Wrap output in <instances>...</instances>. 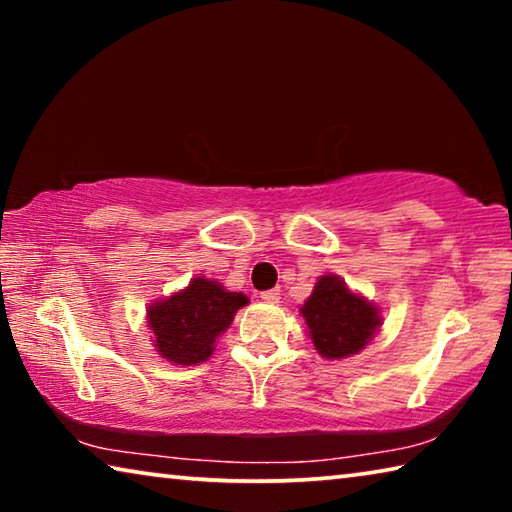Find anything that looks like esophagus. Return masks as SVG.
Listing matches in <instances>:
<instances>
[{
	"label": "esophagus",
	"instance_id": "esophagus-1",
	"mask_svg": "<svg viewBox=\"0 0 512 512\" xmlns=\"http://www.w3.org/2000/svg\"><path fill=\"white\" fill-rule=\"evenodd\" d=\"M259 298H262L264 302H268V305H275V302H280V289L262 291V293H259Z\"/></svg>",
	"mask_w": 512,
	"mask_h": 512
}]
</instances>
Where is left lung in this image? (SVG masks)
Returning a JSON list of instances; mask_svg holds the SVG:
<instances>
[{"label": "left lung", "instance_id": "left-lung-1", "mask_svg": "<svg viewBox=\"0 0 512 512\" xmlns=\"http://www.w3.org/2000/svg\"><path fill=\"white\" fill-rule=\"evenodd\" d=\"M307 336L323 359L341 361L359 354L384 325L381 309L352 291L339 275H320L314 291L300 307Z\"/></svg>", "mask_w": 512, "mask_h": 512}]
</instances>
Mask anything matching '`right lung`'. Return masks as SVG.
<instances>
[{
    "mask_svg": "<svg viewBox=\"0 0 512 512\" xmlns=\"http://www.w3.org/2000/svg\"><path fill=\"white\" fill-rule=\"evenodd\" d=\"M248 305L241 291H228L221 282L198 275L185 289L153 300L146 309L153 348L173 366H196L214 354L219 336L235 314Z\"/></svg>",
    "mask_w": 512,
    "mask_h": 512,
    "instance_id": "add662e5",
    "label": "right lung"
}]
</instances>
